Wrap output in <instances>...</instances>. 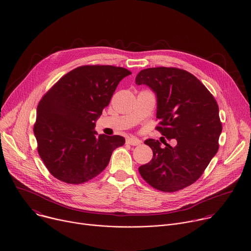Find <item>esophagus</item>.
<instances>
[{
	"label": "esophagus",
	"mask_w": 251,
	"mask_h": 251,
	"mask_svg": "<svg viewBox=\"0 0 251 251\" xmlns=\"http://www.w3.org/2000/svg\"><path fill=\"white\" fill-rule=\"evenodd\" d=\"M141 143V140L134 137V136H131V137H128L126 139V144H129V145H133V146H136V145H139Z\"/></svg>",
	"instance_id": "esophagus-1"
}]
</instances>
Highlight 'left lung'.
<instances>
[{
	"label": "left lung",
	"mask_w": 251,
	"mask_h": 251,
	"mask_svg": "<svg viewBox=\"0 0 251 251\" xmlns=\"http://www.w3.org/2000/svg\"><path fill=\"white\" fill-rule=\"evenodd\" d=\"M137 85H147L156 96V127L177 144L161 148L150 138L152 159L138 171L156 190L174 192L194 183L218 151L222 132L219 107L213 96L193 75L178 68L155 67L140 71Z\"/></svg>",
	"instance_id": "1"
}]
</instances>
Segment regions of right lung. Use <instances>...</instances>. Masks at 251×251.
I'll use <instances>...</instances> for the list:
<instances>
[{
    "mask_svg": "<svg viewBox=\"0 0 251 251\" xmlns=\"http://www.w3.org/2000/svg\"><path fill=\"white\" fill-rule=\"evenodd\" d=\"M132 73L111 65L80 66L63 75L37 107L34 134L38 151L50 174L68 184H81L100 175L120 135L98 134L96 122L118 83Z\"/></svg>",
    "mask_w": 251,
    "mask_h": 251,
    "instance_id": "add662e5",
    "label": "right lung"
}]
</instances>
